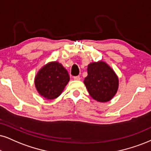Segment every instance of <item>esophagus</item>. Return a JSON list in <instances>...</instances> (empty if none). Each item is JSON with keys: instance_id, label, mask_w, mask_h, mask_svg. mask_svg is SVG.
I'll list each match as a JSON object with an SVG mask.
<instances>
[{"instance_id": "obj_1", "label": "esophagus", "mask_w": 151, "mask_h": 151, "mask_svg": "<svg viewBox=\"0 0 151 151\" xmlns=\"http://www.w3.org/2000/svg\"><path fill=\"white\" fill-rule=\"evenodd\" d=\"M73 79L75 80V81H80V80H81V77H80L79 76H74Z\"/></svg>"}]
</instances>
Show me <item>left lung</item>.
Here are the masks:
<instances>
[{
  "label": "left lung",
  "mask_w": 151,
  "mask_h": 151,
  "mask_svg": "<svg viewBox=\"0 0 151 151\" xmlns=\"http://www.w3.org/2000/svg\"><path fill=\"white\" fill-rule=\"evenodd\" d=\"M84 83L90 95L103 103L112 99L119 86L118 78L114 70L102 61L88 65Z\"/></svg>",
  "instance_id": "left-lung-1"
}]
</instances>
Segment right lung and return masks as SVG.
Returning <instances> with one entry per match:
<instances>
[{
  "instance_id": "right-lung-1",
  "label": "right lung",
  "mask_w": 151,
  "mask_h": 151,
  "mask_svg": "<svg viewBox=\"0 0 151 151\" xmlns=\"http://www.w3.org/2000/svg\"><path fill=\"white\" fill-rule=\"evenodd\" d=\"M70 80L66 68L57 61H52L39 70L35 85L39 94L46 99H55L62 93Z\"/></svg>"
}]
</instances>
